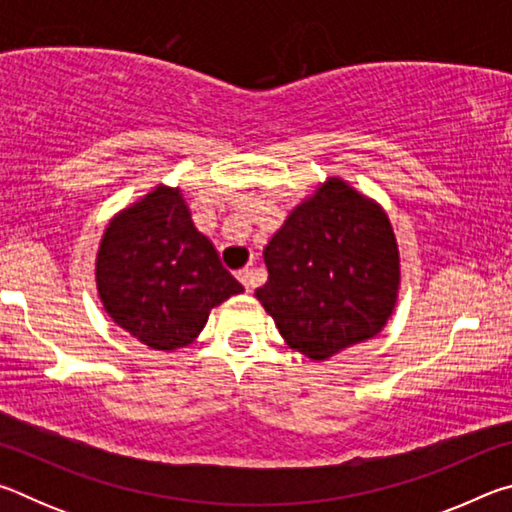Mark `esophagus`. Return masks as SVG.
Instances as JSON below:
<instances>
[{
    "instance_id": "obj_1",
    "label": "esophagus",
    "mask_w": 512,
    "mask_h": 512,
    "mask_svg": "<svg viewBox=\"0 0 512 512\" xmlns=\"http://www.w3.org/2000/svg\"><path fill=\"white\" fill-rule=\"evenodd\" d=\"M237 277H239V282L244 284L248 293L255 289V273H253V271H239Z\"/></svg>"
}]
</instances>
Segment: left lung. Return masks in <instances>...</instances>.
Masks as SVG:
<instances>
[{
	"label": "left lung",
	"mask_w": 512,
	"mask_h": 512,
	"mask_svg": "<svg viewBox=\"0 0 512 512\" xmlns=\"http://www.w3.org/2000/svg\"><path fill=\"white\" fill-rule=\"evenodd\" d=\"M255 291L291 350L311 361L377 336L400 293V250L375 198L329 176L302 198L264 248Z\"/></svg>",
	"instance_id": "1"
}]
</instances>
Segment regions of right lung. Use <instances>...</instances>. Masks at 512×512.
I'll list each match as a JSON object with an SVG mask.
<instances>
[{"label": "right lung", "mask_w": 512, "mask_h": 512, "mask_svg": "<svg viewBox=\"0 0 512 512\" xmlns=\"http://www.w3.org/2000/svg\"><path fill=\"white\" fill-rule=\"evenodd\" d=\"M94 277L112 323L162 352L194 343L210 311L244 293L212 241L196 230L183 189L169 185L112 216Z\"/></svg>", "instance_id": "right-lung-1"}]
</instances>
